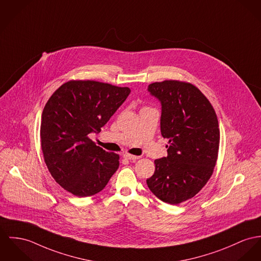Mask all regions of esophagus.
Listing matches in <instances>:
<instances>
[{
    "instance_id": "34e87169",
    "label": "esophagus",
    "mask_w": 261,
    "mask_h": 261,
    "mask_svg": "<svg viewBox=\"0 0 261 261\" xmlns=\"http://www.w3.org/2000/svg\"><path fill=\"white\" fill-rule=\"evenodd\" d=\"M123 158L127 159V160H138L140 157L139 156H134V155H130V154H124Z\"/></svg>"
}]
</instances>
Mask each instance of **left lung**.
I'll return each mask as SVG.
<instances>
[{
    "label": "left lung",
    "instance_id": "left-lung-1",
    "mask_svg": "<svg viewBox=\"0 0 261 261\" xmlns=\"http://www.w3.org/2000/svg\"><path fill=\"white\" fill-rule=\"evenodd\" d=\"M148 91L160 101L161 134L169 146L168 156L155 160V173L146 181L161 201L178 204L195 197L213 175L219 121L210 101L191 83L154 82Z\"/></svg>",
    "mask_w": 261,
    "mask_h": 261
}]
</instances>
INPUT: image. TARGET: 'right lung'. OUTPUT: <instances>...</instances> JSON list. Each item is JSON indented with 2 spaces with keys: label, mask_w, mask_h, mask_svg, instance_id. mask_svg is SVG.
Instances as JSON below:
<instances>
[{
  "label": "right lung",
  "mask_w": 261,
  "mask_h": 261,
  "mask_svg": "<svg viewBox=\"0 0 261 261\" xmlns=\"http://www.w3.org/2000/svg\"><path fill=\"white\" fill-rule=\"evenodd\" d=\"M131 90L93 81L63 83L46 102L40 123L43 159L56 181L83 198L102 191L119 167V155L89 139L126 100Z\"/></svg>",
  "instance_id": "right-lung-1"
}]
</instances>
